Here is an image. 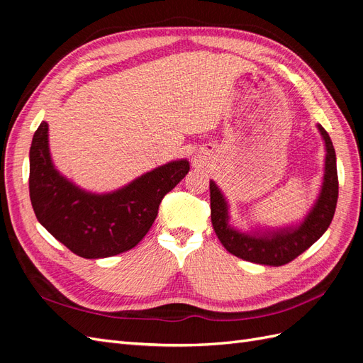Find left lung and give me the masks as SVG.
<instances>
[{"label":"left lung","mask_w":363,"mask_h":363,"mask_svg":"<svg viewBox=\"0 0 363 363\" xmlns=\"http://www.w3.org/2000/svg\"><path fill=\"white\" fill-rule=\"evenodd\" d=\"M325 145L321 191L312 208L298 224L280 228L238 230L230 221V206L223 191L211 180V216L218 239L233 256L260 265L281 267L298 257L320 239L330 225L337 203L336 155L332 139L321 124H316Z\"/></svg>","instance_id":"obj_1"}]
</instances>
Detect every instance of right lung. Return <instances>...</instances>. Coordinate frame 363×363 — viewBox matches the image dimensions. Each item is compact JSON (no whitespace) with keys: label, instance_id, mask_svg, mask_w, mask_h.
Here are the masks:
<instances>
[{"label":"right lung","instance_id":"right-lung-1","mask_svg":"<svg viewBox=\"0 0 363 363\" xmlns=\"http://www.w3.org/2000/svg\"><path fill=\"white\" fill-rule=\"evenodd\" d=\"M188 172L189 162L180 159L142 174L116 191H86L54 167L48 124L42 121L30 147V200L38 221L74 255L111 257L144 239L162 199Z\"/></svg>","mask_w":363,"mask_h":363}]
</instances>
